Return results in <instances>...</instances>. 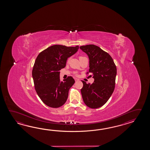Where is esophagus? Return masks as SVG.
Masks as SVG:
<instances>
[{"label": "esophagus", "instance_id": "obj_1", "mask_svg": "<svg viewBox=\"0 0 150 150\" xmlns=\"http://www.w3.org/2000/svg\"><path fill=\"white\" fill-rule=\"evenodd\" d=\"M74 80H75V81H79V79H77V78H75Z\"/></svg>", "mask_w": 150, "mask_h": 150}]
</instances>
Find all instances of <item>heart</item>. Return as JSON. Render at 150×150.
<instances>
[{
  "label": "heart",
  "mask_w": 150,
  "mask_h": 150,
  "mask_svg": "<svg viewBox=\"0 0 150 150\" xmlns=\"http://www.w3.org/2000/svg\"><path fill=\"white\" fill-rule=\"evenodd\" d=\"M80 57H83V56H80Z\"/></svg>",
  "instance_id": "heart-1"
}]
</instances>
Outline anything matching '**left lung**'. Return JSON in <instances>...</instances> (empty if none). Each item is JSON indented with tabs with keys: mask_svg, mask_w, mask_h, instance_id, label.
Returning a JSON list of instances; mask_svg holds the SVG:
<instances>
[{
	"mask_svg": "<svg viewBox=\"0 0 150 150\" xmlns=\"http://www.w3.org/2000/svg\"><path fill=\"white\" fill-rule=\"evenodd\" d=\"M89 58V72L94 79L90 84L82 81L81 93L83 101L91 108L104 105L114 91L117 69L112 57L107 52L94 45L80 47Z\"/></svg>",
	"mask_w": 150,
	"mask_h": 150,
	"instance_id": "8db88e82",
	"label": "left lung"
}]
</instances>
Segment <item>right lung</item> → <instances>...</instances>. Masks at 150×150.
Listing matches in <instances>:
<instances>
[{
	"instance_id": "1",
	"label": "right lung",
	"mask_w": 150,
	"mask_h": 150,
	"mask_svg": "<svg viewBox=\"0 0 150 150\" xmlns=\"http://www.w3.org/2000/svg\"><path fill=\"white\" fill-rule=\"evenodd\" d=\"M79 46H50L38 54L32 70L35 89L42 102L51 108L63 105L69 91L75 83L71 76L61 81L59 74L67 58L76 53Z\"/></svg>"
}]
</instances>
